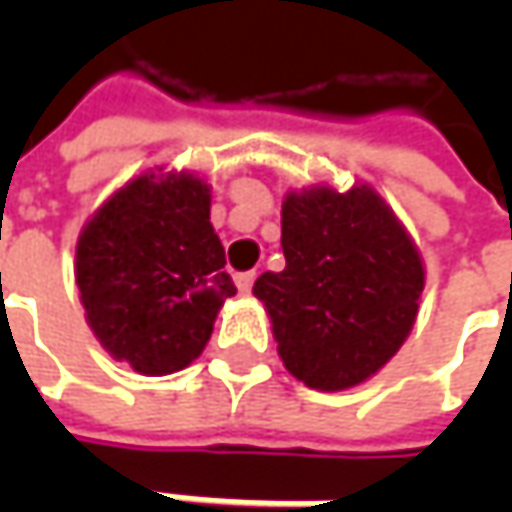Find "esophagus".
<instances>
[{
    "label": "esophagus",
    "instance_id": "obj_1",
    "mask_svg": "<svg viewBox=\"0 0 512 512\" xmlns=\"http://www.w3.org/2000/svg\"><path fill=\"white\" fill-rule=\"evenodd\" d=\"M253 282H256V270H247V273H236V290L247 296L253 290Z\"/></svg>",
    "mask_w": 512,
    "mask_h": 512
}]
</instances>
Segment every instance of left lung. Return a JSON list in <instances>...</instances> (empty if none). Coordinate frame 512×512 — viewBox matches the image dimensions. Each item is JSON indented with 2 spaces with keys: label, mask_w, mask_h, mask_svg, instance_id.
I'll list each match as a JSON object with an SVG mask.
<instances>
[{
  "label": "left lung",
  "mask_w": 512,
  "mask_h": 512,
  "mask_svg": "<svg viewBox=\"0 0 512 512\" xmlns=\"http://www.w3.org/2000/svg\"><path fill=\"white\" fill-rule=\"evenodd\" d=\"M285 270L253 285L285 367L313 390L367 382L410 336L422 256L373 187H310L282 202Z\"/></svg>",
  "instance_id": "8db88e82"
}]
</instances>
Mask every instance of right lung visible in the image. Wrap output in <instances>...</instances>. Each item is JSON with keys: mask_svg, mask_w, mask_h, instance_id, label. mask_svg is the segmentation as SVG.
<instances>
[{"mask_svg": "<svg viewBox=\"0 0 512 512\" xmlns=\"http://www.w3.org/2000/svg\"><path fill=\"white\" fill-rule=\"evenodd\" d=\"M88 325L113 359L168 376L205 350L227 296L210 187L193 173H145L93 213L76 242Z\"/></svg>", "mask_w": 512, "mask_h": 512, "instance_id": "right-lung-1", "label": "right lung"}]
</instances>
